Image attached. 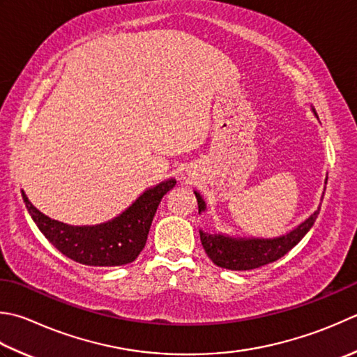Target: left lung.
Masks as SVG:
<instances>
[{"label":"left lung","mask_w":357,"mask_h":357,"mask_svg":"<svg viewBox=\"0 0 357 357\" xmlns=\"http://www.w3.org/2000/svg\"><path fill=\"white\" fill-rule=\"evenodd\" d=\"M195 197H197L198 211L201 213L202 211H206V202L198 192H195ZM319 212L320 206L308 220H305L302 225L291 230L289 234L278 236V238H230V236L226 235H211L199 230L201 243L206 254L216 266L232 271L255 269L275 261L284 254H288L310 232V229L316 222Z\"/></svg>","instance_id":"8db88e82"}]
</instances>
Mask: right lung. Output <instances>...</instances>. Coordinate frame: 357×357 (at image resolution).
Here are the masks:
<instances>
[{
  "instance_id": "right-lung-1",
  "label": "right lung",
  "mask_w": 357,
  "mask_h": 357,
  "mask_svg": "<svg viewBox=\"0 0 357 357\" xmlns=\"http://www.w3.org/2000/svg\"><path fill=\"white\" fill-rule=\"evenodd\" d=\"M174 184V179H167L149 188L117 218L97 226H68L51 220L32 206L24 192L21 195L35 225L63 255L88 266H122L141 254L159 202Z\"/></svg>"
}]
</instances>
